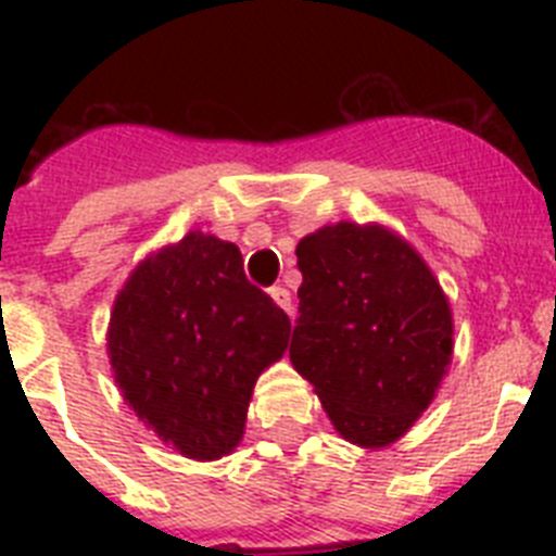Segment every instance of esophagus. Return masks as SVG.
<instances>
[{
	"instance_id": "1",
	"label": "esophagus",
	"mask_w": 556,
	"mask_h": 556,
	"mask_svg": "<svg viewBox=\"0 0 556 556\" xmlns=\"http://www.w3.org/2000/svg\"><path fill=\"white\" fill-rule=\"evenodd\" d=\"M269 298H273V301L283 308V312L292 314V294H289L287 289H283V287H273V289H269Z\"/></svg>"
}]
</instances>
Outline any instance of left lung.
Here are the masks:
<instances>
[{
	"label": "left lung",
	"instance_id": "8db88e82",
	"mask_svg": "<svg viewBox=\"0 0 556 556\" xmlns=\"http://www.w3.org/2000/svg\"><path fill=\"white\" fill-rule=\"evenodd\" d=\"M294 253L303 283L292 367L348 443L384 448L429 409L448 370V298L420 253L384 225H326Z\"/></svg>",
	"mask_w": 556,
	"mask_h": 556
}]
</instances>
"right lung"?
<instances>
[{
  "label": "right lung",
  "instance_id": "1",
  "mask_svg": "<svg viewBox=\"0 0 556 556\" xmlns=\"http://www.w3.org/2000/svg\"><path fill=\"white\" fill-rule=\"evenodd\" d=\"M289 317L203 230L147 255L116 294L108 358L127 406L189 459L239 445L255 378L289 348Z\"/></svg>",
  "mask_w": 556,
  "mask_h": 556
}]
</instances>
